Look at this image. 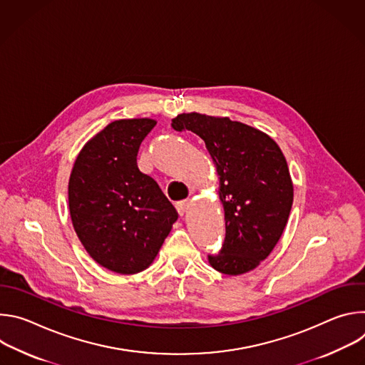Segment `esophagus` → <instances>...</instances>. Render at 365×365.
<instances>
[{
  "mask_svg": "<svg viewBox=\"0 0 365 365\" xmlns=\"http://www.w3.org/2000/svg\"><path fill=\"white\" fill-rule=\"evenodd\" d=\"M189 205H190V200H189V199H185V200H179V202H176V210H178V212H179V215H180V217L186 214V211L189 210Z\"/></svg>",
  "mask_w": 365,
  "mask_h": 365,
  "instance_id": "1",
  "label": "esophagus"
}]
</instances>
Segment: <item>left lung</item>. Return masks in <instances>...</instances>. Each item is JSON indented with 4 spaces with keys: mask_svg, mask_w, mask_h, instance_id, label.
I'll return each instance as SVG.
<instances>
[{
    "mask_svg": "<svg viewBox=\"0 0 365 365\" xmlns=\"http://www.w3.org/2000/svg\"><path fill=\"white\" fill-rule=\"evenodd\" d=\"M172 127L205 141L220 176L225 240L218 254L207 255L210 264L230 276L254 270L279 242L293 203L280 147L266 133L228 117L179 114Z\"/></svg>",
    "mask_w": 365,
    "mask_h": 365,
    "instance_id": "left-lung-1",
    "label": "left lung"
}]
</instances>
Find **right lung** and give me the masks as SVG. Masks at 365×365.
Returning <instances> with one entry per match:
<instances>
[{
  "label": "right lung",
  "instance_id": "1",
  "mask_svg": "<svg viewBox=\"0 0 365 365\" xmlns=\"http://www.w3.org/2000/svg\"><path fill=\"white\" fill-rule=\"evenodd\" d=\"M154 125L150 118L113 121L83 145L69 179L78 238L99 266L118 274L145 270L178 220L159 185L137 166Z\"/></svg>",
  "mask_w": 365,
  "mask_h": 365
}]
</instances>
